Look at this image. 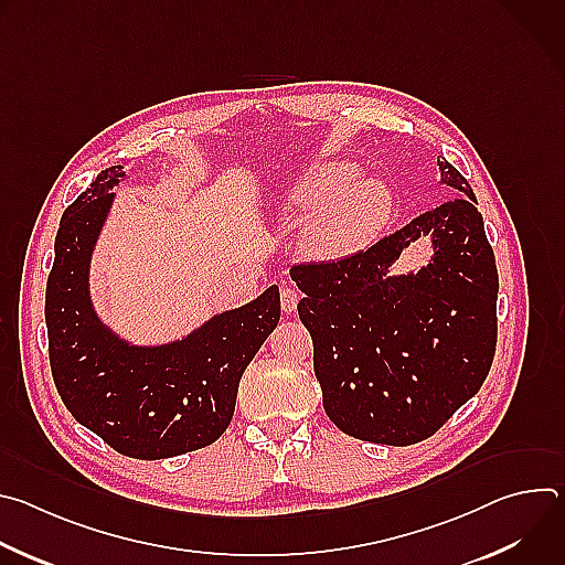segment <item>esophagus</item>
I'll return each mask as SVG.
<instances>
[{
  "label": "esophagus",
  "mask_w": 565,
  "mask_h": 565,
  "mask_svg": "<svg viewBox=\"0 0 565 565\" xmlns=\"http://www.w3.org/2000/svg\"><path fill=\"white\" fill-rule=\"evenodd\" d=\"M279 295H281V310H284V312H292V310L297 308L299 292H297L295 288H290V286H284Z\"/></svg>",
  "instance_id": "1"
}]
</instances>
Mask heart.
Listing matches in <instances>:
<instances>
[{
  "label": "heart",
  "mask_w": 565,
  "mask_h": 565,
  "mask_svg": "<svg viewBox=\"0 0 565 565\" xmlns=\"http://www.w3.org/2000/svg\"><path fill=\"white\" fill-rule=\"evenodd\" d=\"M279 207L306 218L299 248L308 259L338 264L373 244L393 214V194L384 181L360 177L351 160H324L284 188Z\"/></svg>",
  "instance_id": "heart-1"
}]
</instances>
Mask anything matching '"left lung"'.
Segmentation results:
<instances>
[{
	"label": "left lung",
	"instance_id": "left-lung-1",
	"mask_svg": "<svg viewBox=\"0 0 565 565\" xmlns=\"http://www.w3.org/2000/svg\"><path fill=\"white\" fill-rule=\"evenodd\" d=\"M438 172L454 199L347 262L290 270L327 416L360 440L429 438L478 393L494 360V250L469 183L445 158ZM425 235L428 264L393 276L401 250Z\"/></svg>",
	"mask_w": 565,
	"mask_h": 565
}]
</instances>
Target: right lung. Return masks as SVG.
Returning <instances> with one entry per match:
<instances>
[{
	"mask_svg": "<svg viewBox=\"0 0 565 565\" xmlns=\"http://www.w3.org/2000/svg\"><path fill=\"white\" fill-rule=\"evenodd\" d=\"M127 179L103 170L62 214L44 317L57 393L71 416L116 451L160 460L212 445L230 425L238 380L275 331L281 303L270 286L214 312L163 344H134L105 324L92 299V259Z\"/></svg>",
	"mask_w": 565,
	"mask_h": 565,
	"instance_id": "add662e5",
	"label": "right lung"
}]
</instances>
